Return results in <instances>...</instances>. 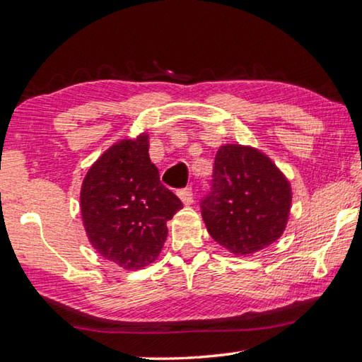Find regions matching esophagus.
Here are the masks:
<instances>
[{"instance_id": "obj_1", "label": "esophagus", "mask_w": 362, "mask_h": 362, "mask_svg": "<svg viewBox=\"0 0 362 362\" xmlns=\"http://www.w3.org/2000/svg\"><path fill=\"white\" fill-rule=\"evenodd\" d=\"M179 198L182 199V203L185 204V206H189L193 203V189L189 188V187H187V188H183V189H180L179 193Z\"/></svg>"}]
</instances>
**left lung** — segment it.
<instances>
[{
  "mask_svg": "<svg viewBox=\"0 0 362 362\" xmlns=\"http://www.w3.org/2000/svg\"><path fill=\"white\" fill-rule=\"evenodd\" d=\"M212 182L203 199V220L217 244L233 255L249 257L283 236L292 188L265 153L249 145H222Z\"/></svg>",
  "mask_w": 362,
  "mask_h": 362,
  "instance_id": "obj_1",
  "label": "left lung"
}]
</instances>
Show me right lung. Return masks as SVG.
<instances>
[{
    "instance_id": "right-lung-1",
    "label": "right lung",
    "mask_w": 362,
    "mask_h": 362,
    "mask_svg": "<svg viewBox=\"0 0 362 362\" xmlns=\"http://www.w3.org/2000/svg\"><path fill=\"white\" fill-rule=\"evenodd\" d=\"M148 132L115 142L86 173L79 192L89 243L103 259L124 269H142L158 259L168 220L183 204L159 182Z\"/></svg>"
}]
</instances>
